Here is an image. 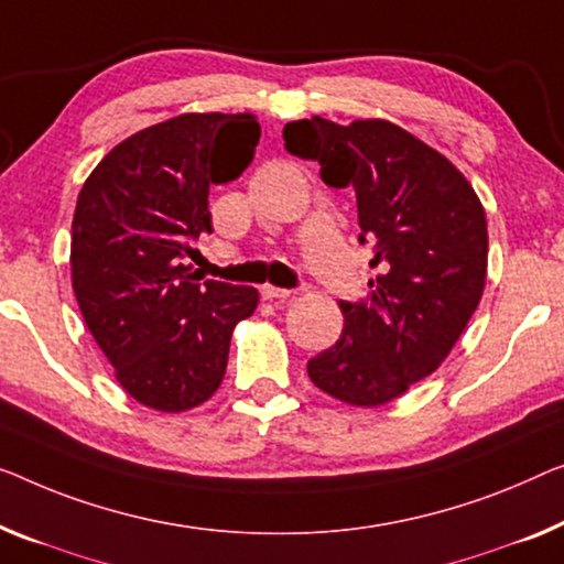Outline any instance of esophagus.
<instances>
[{
	"instance_id": "34e87169",
	"label": "esophagus",
	"mask_w": 564,
	"mask_h": 564,
	"mask_svg": "<svg viewBox=\"0 0 564 564\" xmlns=\"http://www.w3.org/2000/svg\"><path fill=\"white\" fill-rule=\"evenodd\" d=\"M260 293H263L265 299H289L291 296V291L289 289H279V285H263V289H260Z\"/></svg>"
}]
</instances>
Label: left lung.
<instances>
[{"label":"left lung","instance_id":"8db88e82","mask_svg":"<svg viewBox=\"0 0 564 564\" xmlns=\"http://www.w3.org/2000/svg\"><path fill=\"white\" fill-rule=\"evenodd\" d=\"M285 151L322 164L329 187L357 197L359 242L380 275L359 301H341L334 347L308 359L318 390L349 405L400 398L438 369L481 301L489 235L466 176L390 121H291Z\"/></svg>","mask_w":564,"mask_h":564}]
</instances>
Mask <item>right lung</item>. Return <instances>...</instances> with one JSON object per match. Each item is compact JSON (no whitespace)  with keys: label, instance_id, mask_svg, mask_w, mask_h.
<instances>
[{"label":"right lung","instance_id":"add662e5","mask_svg":"<svg viewBox=\"0 0 564 564\" xmlns=\"http://www.w3.org/2000/svg\"><path fill=\"white\" fill-rule=\"evenodd\" d=\"M260 123L182 113L108 151L73 217V291L116 380L141 405L182 413L220 388L253 285L202 281L187 258L213 232L209 187L248 170Z\"/></svg>","mask_w":564,"mask_h":564}]
</instances>
